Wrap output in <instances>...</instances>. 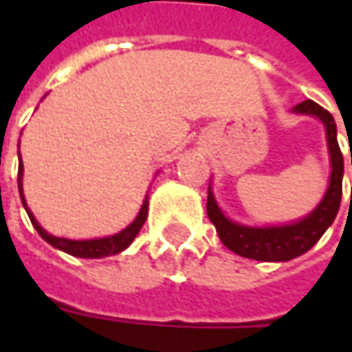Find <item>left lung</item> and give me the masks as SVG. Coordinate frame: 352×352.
Returning a JSON list of instances; mask_svg holds the SVG:
<instances>
[{"label":"left lung","mask_w":352,"mask_h":352,"mask_svg":"<svg viewBox=\"0 0 352 352\" xmlns=\"http://www.w3.org/2000/svg\"><path fill=\"white\" fill-rule=\"evenodd\" d=\"M294 113L318 117L325 127L331 176L325 196L321 197L316 210L305 217L284 225H266V227H250V225L231 221L225 215L213 192H208V217L215 225L217 235L225 247L233 250L239 256L261 261V263H286L300 254H304L318 243L321 235L331 227L337 217L343 196V155L337 142V125L333 116L311 100L298 103L292 107ZM352 164V155H351Z\"/></svg>","instance_id":"8db88e82"}]
</instances>
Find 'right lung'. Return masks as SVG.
<instances>
[{
    "mask_svg": "<svg viewBox=\"0 0 352 352\" xmlns=\"http://www.w3.org/2000/svg\"><path fill=\"white\" fill-rule=\"evenodd\" d=\"M17 184H19V196L21 201H23V208L27 210V215L31 219L33 227L38 231V235L43 236L47 241L48 245H52L54 249L64 250L72 256H78V258H103V256H111V254H117L121 250H125L135 241V236L139 235L141 227L146 221L148 217V194L142 199V206L137 217L131 221V223L119 231L116 235L102 236V239H84V241H76V239H66V236H54L47 233L38 221L34 219V215L31 213V210L27 208V201H25V196H23V162H21V153H19V174H17Z\"/></svg>",
    "mask_w": 352,
    "mask_h": 352,
    "instance_id": "add662e5",
    "label": "right lung"
}]
</instances>
